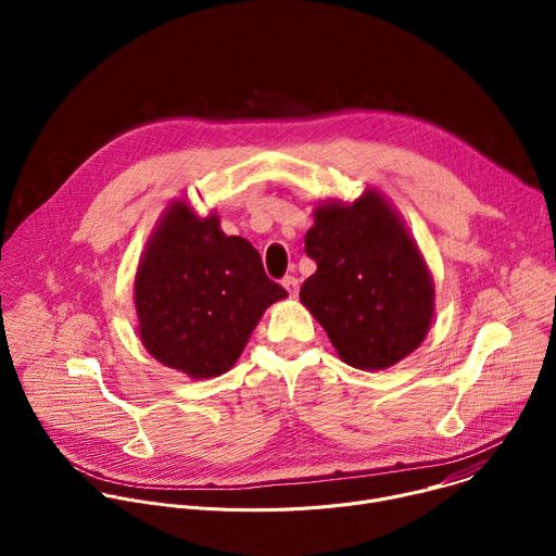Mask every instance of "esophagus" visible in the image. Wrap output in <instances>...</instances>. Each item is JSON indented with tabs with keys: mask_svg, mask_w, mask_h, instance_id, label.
Wrapping results in <instances>:
<instances>
[{
	"mask_svg": "<svg viewBox=\"0 0 556 556\" xmlns=\"http://www.w3.org/2000/svg\"><path fill=\"white\" fill-rule=\"evenodd\" d=\"M281 286L290 292V296H294V294L299 292V281H296V277H292V275H286V277L281 279Z\"/></svg>",
	"mask_w": 556,
	"mask_h": 556,
	"instance_id": "34e87169",
	"label": "esophagus"
}]
</instances>
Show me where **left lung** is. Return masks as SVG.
Listing matches in <instances>:
<instances>
[{
  "label": "left lung",
  "mask_w": 556,
  "mask_h": 556,
  "mask_svg": "<svg viewBox=\"0 0 556 556\" xmlns=\"http://www.w3.org/2000/svg\"><path fill=\"white\" fill-rule=\"evenodd\" d=\"M305 253L316 273L299 299L358 369H387L409 356L433 319V279L403 217L376 191L314 208Z\"/></svg>",
  "instance_id": "8db88e82"
}]
</instances>
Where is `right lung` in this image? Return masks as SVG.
Segmentation results:
<instances>
[{
	"mask_svg": "<svg viewBox=\"0 0 556 556\" xmlns=\"http://www.w3.org/2000/svg\"><path fill=\"white\" fill-rule=\"evenodd\" d=\"M288 292L266 277L251 242L176 200L142 253L134 301L147 352L191 378L228 371L266 307Z\"/></svg>",
	"mask_w": 556,
	"mask_h": 556,
	"instance_id": "1",
	"label": "right lung"
}]
</instances>
